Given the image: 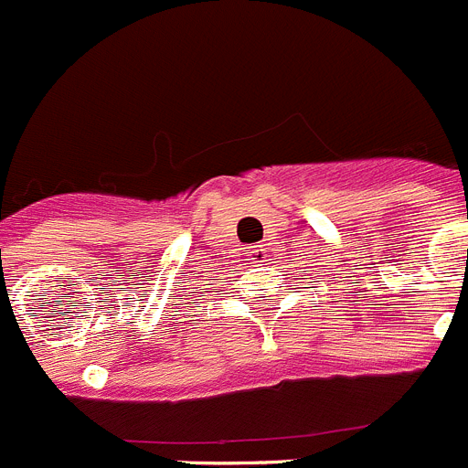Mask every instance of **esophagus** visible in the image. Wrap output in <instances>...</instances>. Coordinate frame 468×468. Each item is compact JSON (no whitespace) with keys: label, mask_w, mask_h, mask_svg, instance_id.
I'll return each instance as SVG.
<instances>
[{"label":"esophagus","mask_w":468,"mask_h":468,"mask_svg":"<svg viewBox=\"0 0 468 468\" xmlns=\"http://www.w3.org/2000/svg\"><path fill=\"white\" fill-rule=\"evenodd\" d=\"M265 258H268V253H265V249H262V246H249V261L253 262V265H261V262H265Z\"/></svg>","instance_id":"obj_1"}]
</instances>
